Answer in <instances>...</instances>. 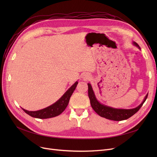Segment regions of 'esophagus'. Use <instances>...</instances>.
<instances>
[{
	"label": "esophagus",
	"mask_w": 157,
	"mask_h": 157,
	"mask_svg": "<svg viewBox=\"0 0 157 157\" xmlns=\"http://www.w3.org/2000/svg\"><path fill=\"white\" fill-rule=\"evenodd\" d=\"M82 77H83V78H84L85 80H86V79H88V78H89V75H84L82 76Z\"/></svg>",
	"instance_id": "1"
}]
</instances>
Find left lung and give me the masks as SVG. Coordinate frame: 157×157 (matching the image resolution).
I'll list each match as a JSON object with an SVG mask.
<instances>
[{
    "label": "left lung",
    "mask_w": 157,
    "mask_h": 157,
    "mask_svg": "<svg viewBox=\"0 0 157 157\" xmlns=\"http://www.w3.org/2000/svg\"><path fill=\"white\" fill-rule=\"evenodd\" d=\"M134 44L137 47H140L136 42H134ZM88 97L90 101V104L94 110L98 115L101 117L107 118L109 120L115 121H121L126 120L132 116L134 115L137 111L140 110V109L143 105V104L145 101V100L148 96V94L146 95L144 101L142 102L140 105L134 109H114L110 107H107L104 105H102L96 99L95 95L94 94L93 90L90 84H88Z\"/></svg>",
    "instance_id": "1"
}]
</instances>
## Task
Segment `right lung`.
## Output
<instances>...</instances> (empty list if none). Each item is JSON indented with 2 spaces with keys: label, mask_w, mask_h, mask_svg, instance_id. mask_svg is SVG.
<instances>
[{
  "label": "right lung",
  "mask_w": 157,
  "mask_h": 157,
  "mask_svg": "<svg viewBox=\"0 0 157 157\" xmlns=\"http://www.w3.org/2000/svg\"><path fill=\"white\" fill-rule=\"evenodd\" d=\"M77 84L78 82H76L73 86L64 94L63 96L61 97L58 101H56L55 103L53 104V105H52L48 107L36 111H29L25 110V109H22L25 111V113L27 114V115H30L31 117L37 118H41V119H43V118H49L58 116L65 110V108L67 107L71 95L73 94L74 90L77 86Z\"/></svg>",
  "instance_id": "right-lung-1"
}]
</instances>
